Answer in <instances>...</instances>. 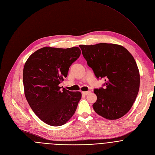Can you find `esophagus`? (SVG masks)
<instances>
[{"instance_id": "1", "label": "esophagus", "mask_w": 155, "mask_h": 155, "mask_svg": "<svg viewBox=\"0 0 155 155\" xmlns=\"http://www.w3.org/2000/svg\"><path fill=\"white\" fill-rule=\"evenodd\" d=\"M91 93V91H84V92H82V93L83 94H84V95H87V94H88L89 93Z\"/></svg>"}]
</instances>
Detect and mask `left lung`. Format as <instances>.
<instances>
[{"instance_id":"left-lung-1","label":"left lung","mask_w":155,"mask_h":155,"mask_svg":"<svg viewBox=\"0 0 155 155\" xmlns=\"http://www.w3.org/2000/svg\"><path fill=\"white\" fill-rule=\"evenodd\" d=\"M79 48L96 77L105 81V87L94 90L97 96L94 110L108 120L122 117L132 107L140 88V76L134 57L124 47L114 44Z\"/></svg>"}]
</instances>
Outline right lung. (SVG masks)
I'll return each instance as SVG.
<instances>
[{
  "label": "right lung",
  "mask_w": 155,
  "mask_h": 155,
  "mask_svg": "<svg viewBox=\"0 0 155 155\" xmlns=\"http://www.w3.org/2000/svg\"><path fill=\"white\" fill-rule=\"evenodd\" d=\"M78 47H46L32 53L23 68L25 94L31 109L45 123L59 126L74 114L82 94L59 84L67 76L71 65L80 56Z\"/></svg>",
  "instance_id": "right-lung-1"
}]
</instances>
